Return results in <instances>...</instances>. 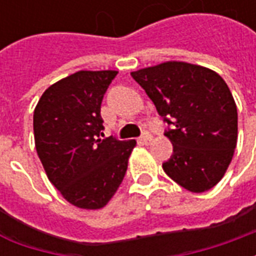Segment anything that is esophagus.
<instances>
[{"label":"esophagus","mask_w":256,"mask_h":256,"mask_svg":"<svg viewBox=\"0 0 256 256\" xmlns=\"http://www.w3.org/2000/svg\"><path fill=\"white\" fill-rule=\"evenodd\" d=\"M141 141L145 142V144H150V141H152V134H150V132H144L142 136H141Z\"/></svg>","instance_id":"34e87169"}]
</instances>
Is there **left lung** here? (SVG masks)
<instances>
[{
  "mask_svg": "<svg viewBox=\"0 0 256 256\" xmlns=\"http://www.w3.org/2000/svg\"><path fill=\"white\" fill-rule=\"evenodd\" d=\"M172 126V155L163 170L190 192L202 193L228 170L237 144V106L224 79L210 68L167 62L132 72Z\"/></svg>",
  "mask_w": 256,
  "mask_h": 256,
  "instance_id": "left-lung-1",
  "label": "left lung"
}]
</instances>
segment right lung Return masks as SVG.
I'll return each instance as SVG.
<instances>
[{
    "label": "right lung",
    "instance_id": "1",
    "mask_svg": "<svg viewBox=\"0 0 256 256\" xmlns=\"http://www.w3.org/2000/svg\"><path fill=\"white\" fill-rule=\"evenodd\" d=\"M118 71H78L49 86L34 110L36 154L68 203L102 208L122 184L136 141L100 138L101 102Z\"/></svg>",
    "mask_w": 256,
    "mask_h": 256
}]
</instances>
